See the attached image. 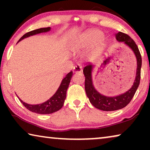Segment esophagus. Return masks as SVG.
I'll return each instance as SVG.
<instances>
[{"label": "esophagus", "instance_id": "34e87169", "mask_svg": "<svg viewBox=\"0 0 150 150\" xmlns=\"http://www.w3.org/2000/svg\"><path fill=\"white\" fill-rule=\"evenodd\" d=\"M82 71V67L79 64L76 65V66L74 67L73 71L74 73H77V72H81Z\"/></svg>", "mask_w": 150, "mask_h": 150}]
</instances>
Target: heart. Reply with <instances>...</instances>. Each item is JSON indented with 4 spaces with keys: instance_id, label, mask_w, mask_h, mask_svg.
Segmentation results:
<instances>
[{
    "instance_id": "obj_1",
    "label": "heart",
    "mask_w": 150,
    "mask_h": 150,
    "mask_svg": "<svg viewBox=\"0 0 150 150\" xmlns=\"http://www.w3.org/2000/svg\"><path fill=\"white\" fill-rule=\"evenodd\" d=\"M103 33L98 29L87 30L71 42L69 48L71 52H78L81 50L93 46L91 52V57L96 59L99 57L108 44V41L104 38Z\"/></svg>"
}]
</instances>
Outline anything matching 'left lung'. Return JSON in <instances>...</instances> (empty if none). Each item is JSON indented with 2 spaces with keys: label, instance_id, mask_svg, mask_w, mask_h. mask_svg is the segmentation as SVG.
I'll use <instances>...</instances> for the list:
<instances>
[{
  "label": "left lung",
  "instance_id": "8db88e82",
  "mask_svg": "<svg viewBox=\"0 0 150 150\" xmlns=\"http://www.w3.org/2000/svg\"><path fill=\"white\" fill-rule=\"evenodd\" d=\"M116 40L120 42H124L125 44L132 49L137 59V67L136 77L133 85L128 91L120 95L108 97L102 95L95 89L92 81V70L94 66L93 65L88 64L84 67L83 73L85 76V89L87 97L94 107L104 111H112L124 108L130 103L131 100L134 97L136 91L138 88L141 79V68L142 65L141 53L139 52L138 46L135 44L134 41L130 36L124 33L119 32L115 35Z\"/></svg>",
  "mask_w": 150,
  "mask_h": 150
}]
</instances>
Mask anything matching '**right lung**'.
Segmentation results:
<instances>
[{
    "mask_svg": "<svg viewBox=\"0 0 150 150\" xmlns=\"http://www.w3.org/2000/svg\"><path fill=\"white\" fill-rule=\"evenodd\" d=\"M50 30V27L46 28H41L38 29L31 30V31L26 33L24 34L21 38L20 39L18 42L23 40L24 38H28V37L34 35L41 33H46ZM72 71L69 72L65 76V77L62 80L61 83L59 87L57 89L54 95L51 97L50 99L47 100L46 102L40 104H28L27 103L22 101L21 99L19 100L22 102V104L30 111L35 112L38 114H50L54 112L61 109L63 107L65 98H66V92L67 89L69 87V83H70L71 76H72Z\"/></svg>",
    "mask_w": 150,
    "mask_h": 150,
    "instance_id": "1",
    "label": "right lung"
}]
</instances>
